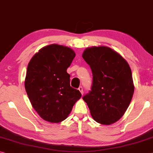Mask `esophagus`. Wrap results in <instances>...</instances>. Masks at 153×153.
I'll return each mask as SVG.
<instances>
[{"mask_svg":"<svg viewBox=\"0 0 153 153\" xmlns=\"http://www.w3.org/2000/svg\"><path fill=\"white\" fill-rule=\"evenodd\" d=\"M78 90L79 91V92H80V93H81V94H82V95H83V93H84L83 88H82V86H79V88H78Z\"/></svg>","mask_w":153,"mask_h":153,"instance_id":"obj_1","label":"esophagus"}]
</instances>
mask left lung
Masks as SVG:
<instances>
[{
  "mask_svg": "<svg viewBox=\"0 0 153 153\" xmlns=\"http://www.w3.org/2000/svg\"><path fill=\"white\" fill-rule=\"evenodd\" d=\"M82 57L93 73L91 91L83 97L93 119L109 125L124 115L131 101L134 84L128 62L107 46H93Z\"/></svg>",
  "mask_w": 153,
  "mask_h": 153,
  "instance_id": "1",
  "label": "left lung"
}]
</instances>
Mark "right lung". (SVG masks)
Instances as JSON below:
<instances>
[{
	"label": "right lung",
	"instance_id": "add662e5",
	"mask_svg": "<svg viewBox=\"0 0 153 153\" xmlns=\"http://www.w3.org/2000/svg\"><path fill=\"white\" fill-rule=\"evenodd\" d=\"M76 56L67 46L51 44L33 56L28 65L25 89L31 105L41 118L58 123L66 119L81 98L78 90L70 86L67 69Z\"/></svg>",
	"mask_w": 153,
	"mask_h": 153
}]
</instances>
